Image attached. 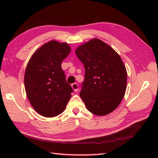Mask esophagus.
<instances>
[{
  "mask_svg": "<svg viewBox=\"0 0 158 158\" xmlns=\"http://www.w3.org/2000/svg\"><path fill=\"white\" fill-rule=\"evenodd\" d=\"M72 85V88L74 89V91L75 92H77L78 91V88H79V85L77 84V83H74L71 85Z\"/></svg>",
  "mask_w": 158,
  "mask_h": 158,
  "instance_id": "34e87169",
  "label": "esophagus"
}]
</instances>
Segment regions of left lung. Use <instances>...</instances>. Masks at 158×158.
<instances>
[{
  "instance_id": "left-lung-1",
  "label": "left lung",
  "mask_w": 158,
  "mask_h": 158,
  "mask_svg": "<svg viewBox=\"0 0 158 158\" xmlns=\"http://www.w3.org/2000/svg\"><path fill=\"white\" fill-rule=\"evenodd\" d=\"M75 53L85 68L79 95L87 109L96 115L111 113L126 89L127 72L120 56L98 39L79 46Z\"/></svg>"
}]
</instances>
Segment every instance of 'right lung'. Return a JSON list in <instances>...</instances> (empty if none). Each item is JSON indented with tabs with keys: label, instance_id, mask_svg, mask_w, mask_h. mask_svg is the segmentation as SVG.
I'll return each mask as SVG.
<instances>
[{
	"label": "right lung",
	"instance_id": "obj_1",
	"mask_svg": "<svg viewBox=\"0 0 158 158\" xmlns=\"http://www.w3.org/2000/svg\"><path fill=\"white\" fill-rule=\"evenodd\" d=\"M70 52L67 43L52 41L36 50L29 60L24 75L25 89L31 105L40 115H60L71 97L73 89L61 67Z\"/></svg>",
	"mask_w": 158,
	"mask_h": 158
}]
</instances>
